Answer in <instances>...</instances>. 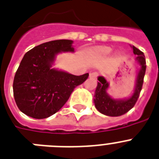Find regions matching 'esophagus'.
<instances>
[{
	"label": "esophagus",
	"instance_id": "obj_1",
	"mask_svg": "<svg viewBox=\"0 0 159 159\" xmlns=\"http://www.w3.org/2000/svg\"><path fill=\"white\" fill-rule=\"evenodd\" d=\"M98 75H99V72H97V71H93V72H91L90 74H89V77L93 79L96 78Z\"/></svg>",
	"mask_w": 159,
	"mask_h": 159
}]
</instances>
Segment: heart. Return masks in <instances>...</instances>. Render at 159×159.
<instances>
[{"label":"heart","instance_id":"obj_1","mask_svg":"<svg viewBox=\"0 0 159 159\" xmlns=\"http://www.w3.org/2000/svg\"><path fill=\"white\" fill-rule=\"evenodd\" d=\"M111 51H112V49L106 47H98V48H96L94 50L95 54L98 55H107L110 54Z\"/></svg>","mask_w":159,"mask_h":159}]
</instances>
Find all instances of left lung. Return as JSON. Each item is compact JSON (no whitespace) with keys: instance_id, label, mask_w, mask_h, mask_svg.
<instances>
[{"instance_id":"obj_1","label":"left lung","mask_w":159,"mask_h":159,"mask_svg":"<svg viewBox=\"0 0 159 159\" xmlns=\"http://www.w3.org/2000/svg\"><path fill=\"white\" fill-rule=\"evenodd\" d=\"M134 55L137 56V60L141 65V69L137 78L136 87L133 96L127 100H115L107 94L106 91L108 88V84L104 77H98V85L95 93V106L96 109L102 114L109 116H119L124 115L135 105L144 82V76L146 74V63L145 55L137 47H132Z\"/></svg>"}]
</instances>
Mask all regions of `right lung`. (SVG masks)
Returning <instances> with one entry per match:
<instances>
[{"instance_id": "add662e5", "label": "right lung", "mask_w": 159, "mask_h": 159, "mask_svg": "<svg viewBox=\"0 0 159 159\" xmlns=\"http://www.w3.org/2000/svg\"><path fill=\"white\" fill-rule=\"evenodd\" d=\"M72 41L61 39L40 44L25 53L13 80V96L23 113L35 119L55 114L66 104L75 88L89 74L74 75L51 68L55 55L73 52Z\"/></svg>"}]
</instances>
